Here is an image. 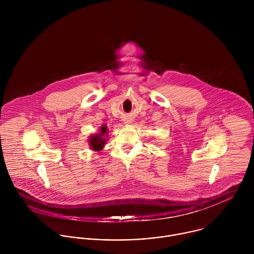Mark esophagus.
Instances as JSON below:
<instances>
[{
	"label": "esophagus",
	"mask_w": 254,
	"mask_h": 254,
	"mask_svg": "<svg viewBox=\"0 0 254 254\" xmlns=\"http://www.w3.org/2000/svg\"><path fill=\"white\" fill-rule=\"evenodd\" d=\"M128 122H129V121H127V122H126V123H128ZM129 123H130V122H129Z\"/></svg>",
	"instance_id": "obj_1"
}]
</instances>
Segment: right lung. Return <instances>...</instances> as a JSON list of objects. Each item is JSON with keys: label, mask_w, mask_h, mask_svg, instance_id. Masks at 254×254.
<instances>
[{"label": "right lung", "mask_w": 254, "mask_h": 254, "mask_svg": "<svg viewBox=\"0 0 254 254\" xmlns=\"http://www.w3.org/2000/svg\"><path fill=\"white\" fill-rule=\"evenodd\" d=\"M109 137V130L107 125H103L100 127V130L98 133L92 134L89 139V146L94 151H101L105 147V145L108 142Z\"/></svg>", "instance_id": "right-lung-1"}]
</instances>
